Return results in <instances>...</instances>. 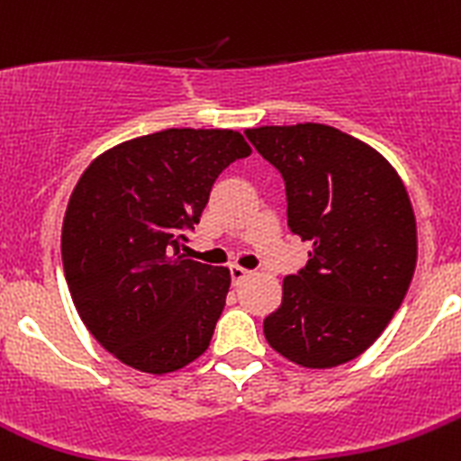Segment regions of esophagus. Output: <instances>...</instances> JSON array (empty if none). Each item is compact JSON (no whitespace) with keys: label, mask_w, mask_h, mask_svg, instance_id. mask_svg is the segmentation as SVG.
Segmentation results:
<instances>
[{"label":"esophagus","mask_w":461,"mask_h":461,"mask_svg":"<svg viewBox=\"0 0 461 461\" xmlns=\"http://www.w3.org/2000/svg\"><path fill=\"white\" fill-rule=\"evenodd\" d=\"M230 275H231V284L239 285L240 281L248 279V276L252 275V272L245 270V267H240V266H231V267H230Z\"/></svg>","instance_id":"obj_1"}]
</instances>
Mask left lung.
<instances>
[{"label":"left lung","instance_id":"left-lung-1","mask_svg":"<svg viewBox=\"0 0 461 461\" xmlns=\"http://www.w3.org/2000/svg\"><path fill=\"white\" fill-rule=\"evenodd\" d=\"M281 173L288 227L311 240L308 263L284 279L263 320L276 354L329 369L367 351L399 311L417 266V221L399 173L365 141L324 126L245 131Z\"/></svg>","mask_w":461,"mask_h":461}]
</instances>
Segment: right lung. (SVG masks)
Listing matches in <instances>:
<instances>
[{"label":"right lung","instance_id":"obj_1","mask_svg":"<svg viewBox=\"0 0 461 461\" xmlns=\"http://www.w3.org/2000/svg\"><path fill=\"white\" fill-rule=\"evenodd\" d=\"M252 149L236 131L168 128L98 155L62 221V267L80 320L132 369L171 374L207 351L231 276L185 258L216 177Z\"/></svg>","mask_w":461,"mask_h":461}]
</instances>
